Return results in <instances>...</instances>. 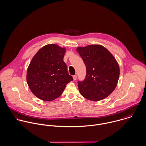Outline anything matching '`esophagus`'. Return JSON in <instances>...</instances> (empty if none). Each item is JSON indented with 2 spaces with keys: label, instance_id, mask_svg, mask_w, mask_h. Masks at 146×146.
Here are the masks:
<instances>
[{
  "label": "esophagus",
  "instance_id": "obj_1",
  "mask_svg": "<svg viewBox=\"0 0 146 146\" xmlns=\"http://www.w3.org/2000/svg\"><path fill=\"white\" fill-rule=\"evenodd\" d=\"M73 79H74V80H76V79H77V76L76 75L73 76Z\"/></svg>",
  "mask_w": 146,
  "mask_h": 146
}]
</instances>
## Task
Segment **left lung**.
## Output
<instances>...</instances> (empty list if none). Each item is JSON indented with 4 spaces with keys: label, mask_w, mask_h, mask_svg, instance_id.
<instances>
[{
    "label": "left lung",
    "mask_w": 146,
    "mask_h": 146,
    "mask_svg": "<svg viewBox=\"0 0 146 146\" xmlns=\"http://www.w3.org/2000/svg\"><path fill=\"white\" fill-rule=\"evenodd\" d=\"M86 66V74L78 81L80 94L92 101L102 100L115 90L120 68L112 54L101 45H89L76 49Z\"/></svg>",
    "instance_id": "8db88e82"
}]
</instances>
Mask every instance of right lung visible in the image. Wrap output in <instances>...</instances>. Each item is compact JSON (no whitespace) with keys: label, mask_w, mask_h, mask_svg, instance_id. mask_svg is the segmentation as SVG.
<instances>
[{"label":"right lung","mask_w":146,"mask_h":146,"mask_svg":"<svg viewBox=\"0 0 146 146\" xmlns=\"http://www.w3.org/2000/svg\"><path fill=\"white\" fill-rule=\"evenodd\" d=\"M65 49L48 44L33 58L27 71V83L39 99L50 101L60 97L66 85L73 80L63 61Z\"/></svg>","instance_id":"right-lung-1"}]
</instances>
